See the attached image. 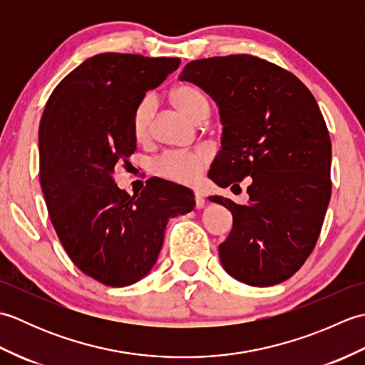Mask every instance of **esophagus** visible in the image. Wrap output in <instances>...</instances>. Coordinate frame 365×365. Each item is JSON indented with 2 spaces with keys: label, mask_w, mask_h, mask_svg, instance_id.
I'll list each match as a JSON object with an SVG mask.
<instances>
[{
  "label": "esophagus",
  "mask_w": 365,
  "mask_h": 365,
  "mask_svg": "<svg viewBox=\"0 0 365 365\" xmlns=\"http://www.w3.org/2000/svg\"><path fill=\"white\" fill-rule=\"evenodd\" d=\"M195 202H196V208H204L205 199L202 196V192H199V191L195 192Z\"/></svg>",
  "instance_id": "1"
}]
</instances>
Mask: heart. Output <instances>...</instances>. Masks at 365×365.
Returning <instances> with one entry per match:
<instances>
[{"label": "heart", "mask_w": 365, "mask_h": 365, "mask_svg": "<svg viewBox=\"0 0 365 365\" xmlns=\"http://www.w3.org/2000/svg\"><path fill=\"white\" fill-rule=\"evenodd\" d=\"M170 100L183 114L196 122L208 118L210 105L207 97L192 84H178L170 91ZM155 113V98L144 97L133 111L131 131L138 141H145L150 136L152 119ZM208 155L202 150L196 152H168L153 160L152 170L168 180L178 183H195L208 166Z\"/></svg>", "instance_id": "1"}]
</instances>
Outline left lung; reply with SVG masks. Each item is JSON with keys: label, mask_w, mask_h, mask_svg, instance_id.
Returning <instances> with one entry per match:
<instances>
[{"label": "left lung", "mask_w": 365, "mask_h": 365, "mask_svg": "<svg viewBox=\"0 0 365 365\" xmlns=\"http://www.w3.org/2000/svg\"><path fill=\"white\" fill-rule=\"evenodd\" d=\"M178 78L220 108L221 150L208 177L232 190L251 177L246 205L208 197L234 216L220 245L222 268L254 287L287 281L314 251L331 199V139L319 105L293 73L251 54L191 61Z\"/></svg>", "instance_id": "1"}]
</instances>
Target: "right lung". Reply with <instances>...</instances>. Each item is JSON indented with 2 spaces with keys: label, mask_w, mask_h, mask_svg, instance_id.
<instances>
[{
  "label": "right lung",
  "mask_w": 365,
  "mask_h": 365,
  "mask_svg": "<svg viewBox=\"0 0 365 365\" xmlns=\"http://www.w3.org/2000/svg\"><path fill=\"white\" fill-rule=\"evenodd\" d=\"M178 58L102 53L61 81L38 127L41 187L54 230L84 274L110 287L144 277L161 251L169 218L195 208L182 185L150 178L130 196L113 173L136 150L131 119L145 92Z\"/></svg>",
  "instance_id": "add662e5"
}]
</instances>
